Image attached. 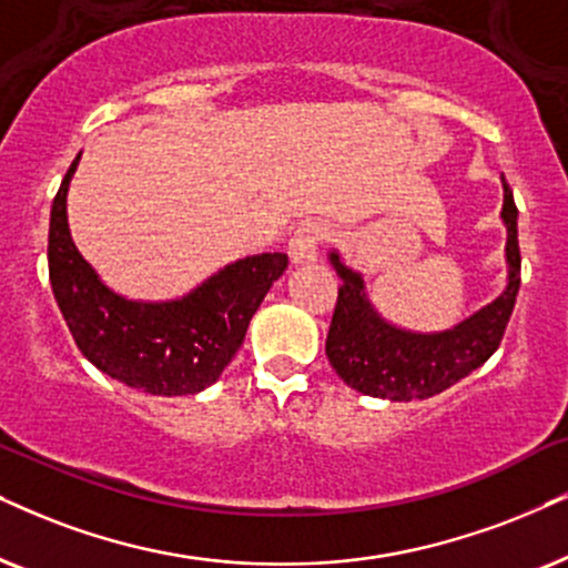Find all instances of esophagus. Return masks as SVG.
Returning <instances> with one entry per match:
<instances>
[{"mask_svg":"<svg viewBox=\"0 0 568 568\" xmlns=\"http://www.w3.org/2000/svg\"><path fill=\"white\" fill-rule=\"evenodd\" d=\"M327 239V227L322 225L320 220H306L293 231L291 243H288V254L296 264L304 262H314L317 260V251L322 246V241Z\"/></svg>","mask_w":568,"mask_h":568,"instance_id":"obj_1","label":"esophagus"}]
</instances>
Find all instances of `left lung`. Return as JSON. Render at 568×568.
I'll return each instance as SVG.
<instances>
[{"instance_id":"1","label":"left lung","mask_w":568,"mask_h":568,"mask_svg":"<svg viewBox=\"0 0 568 568\" xmlns=\"http://www.w3.org/2000/svg\"><path fill=\"white\" fill-rule=\"evenodd\" d=\"M500 214L508 227V288L490 306L448 333L416 335L387 325L364 298L362 275L343 267L337 254H333L341 285H337L325 351L343 383L364 396L414 400L443 393L445 387L483 367L504 341L521 283L519 231H516L519 210L508 185Z\"/></svg>"}]
</instances>
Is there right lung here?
<instances>
[{
	"instance_id": "1",
	"label": "right lung",
	"mask_w": 568,
	"mask_h": 568,
	"mask_svg": "<svg viewBox=\"0 0 568 568\" xmlns=\"http://www.w3.org/2000/svg\"><path fill=\"white\" fill-rule=\"evenodd\" d=\"M62 178L49 220V283L75 346L97 369L152 396H193L231 364L270 285L288 267L285 254L227 264L181 301L139 304L112 293L78 254L68 231Z\"/></svg>"
}]
</instances>
